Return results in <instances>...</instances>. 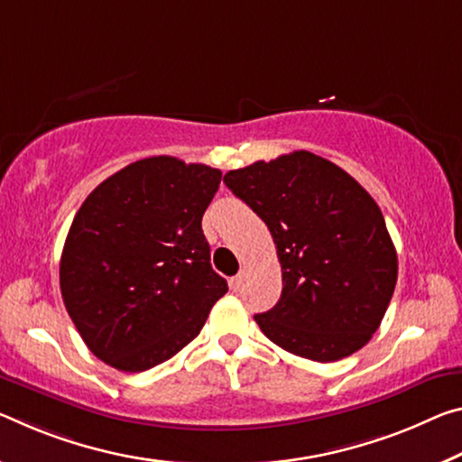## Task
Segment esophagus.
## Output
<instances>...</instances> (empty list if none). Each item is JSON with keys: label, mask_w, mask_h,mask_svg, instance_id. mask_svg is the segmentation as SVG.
<instances>
[{"label": "esophagus", "mask_w": 462, "mask_h": 462, "mask_svg": "<svg viewBox=\"0 0 462 462\" xmlns=\"http://www.w3.org/2000/svg\"><path fill=\"white\" fill-rule=\"evenodd\" d=\"M245 275H246V271L243 269L236 277H232V280H230V285H232V290H234V291H238L240 288H243V283H245Z\"/></svg>", "instance_id": "1"}]
</instances>
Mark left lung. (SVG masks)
<instances>
[{"label": "left lung", "instance_id": "left-lung-1", "mask_svg": "<svg viewBox=\"0 0 462 462\" xmlns=\"http://www.w3.org/2000/svg\"><path fill=\"white\" fill-rule=\"evenodd\" d=\"M273 236L282 298L254 320L275 346L312 362L362 349L397 283L383 211L354 177L310 152H291L224 177Z\"/></svg>", "mask_w": 462, "mask_h": 462}]
</instances>
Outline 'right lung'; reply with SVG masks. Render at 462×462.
I'll return each instance as SVG.
<instances>
[{
	"label": "right lung",
	"instance_id": "add662e5",
	"mask_svg": "<svg viewBox=\"0 0 462 462\" xmlns=\"http://www.w3.org/2000/svg\"><path fill=\"white\" fill-rule=\"evenodd\" d=\"M217 168L137 160L102 180L73 217L60 263L63 304L94 356L143 372L191 343L228 291L201 217Z\"/></svg>",
	"mask_w": 462,
	"mask_h": 462
}]
</instances>
